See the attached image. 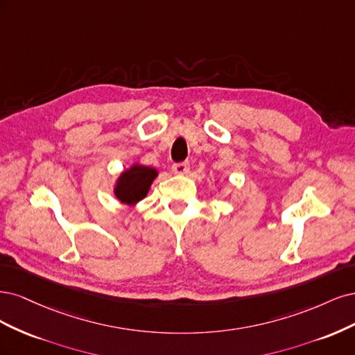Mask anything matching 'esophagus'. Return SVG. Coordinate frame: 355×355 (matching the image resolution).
Listing matches in <instances>:
<instances>
[{
    "instance_id": "obj_1",
    "label": "esophagus",
    "mask_w": 355,
    "mask_h": 355,
    "mask_svg": "<svg viewBox=\"0 0 355 355\" xmlns=\"http://www.w3.org/2000/svg\"><path fill=\"white\" fill-rule=\"evenodd\" d=\"M189 171H190L189 162H180V164L173 165V173L177 175H186V174H189Z\"/></svg>"
}]
</instances>
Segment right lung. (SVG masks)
<instances>
[{
    "mask_svg": "<svg viewBox=\"0 0 355 355\" xmlns=\"http://www.w3.org/2000/svg\"><path fill=\"white\" fill-rule=\"evenodd\" d=\"M157 175L159 173L156 168L134 162L118 175L115 186H113V194L122 205L135 207L137 203L147 196L152 182Z\"/></svg>",
    "mask_w": 355,
    "mask_h": 355,
    "instance_id": "1",
    "label": "right lung"
}]
</instances>
